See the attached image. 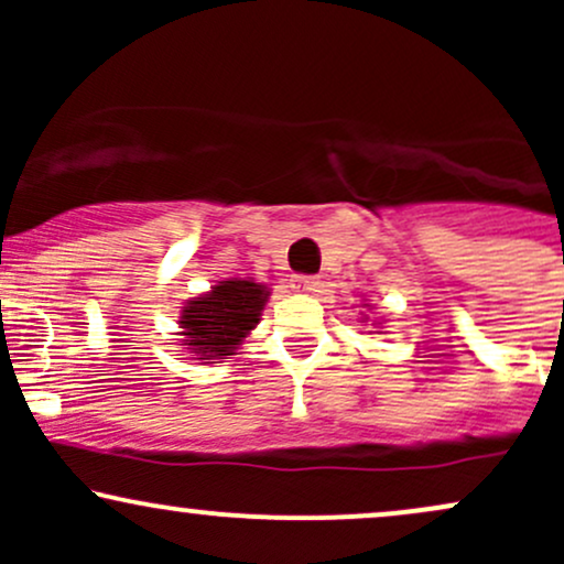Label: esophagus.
<instances>
[{
  "mask_svg": "<svg viewBox=\"0 0 564 564\" xmlns=\"http://www.w3.org/2000/svg\"><path fill=\"white\" fill-rule=\"evenodd\" d=\"M321 281L315 275H294L291 278V289L296 291V294H313V291H318Z\"/></svg>",
  "mask_w": 564,
  "mask_h": 564,
  "instance_id": "1",
  "label": "esophagus"
}]
</instances>
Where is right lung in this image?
I'll return each instance as SVG.
<instances>
[{"instance_id":"obj_1","label":"right lung","mask_w":564,"mask_h":564,"mask_svg":"<svg viewBox=\"0 0 564 564\" xmlns=\"http://www.w3.org/2000/svg\"><path fill=\"white\" fill-rule=\"evenodd\" d=\"M268 286L246 278H228L206 294L193 296L180 313L183 345L193 360H223L236 355V349L260 323L268 302Z\"/></svg>"}]
</instances>
